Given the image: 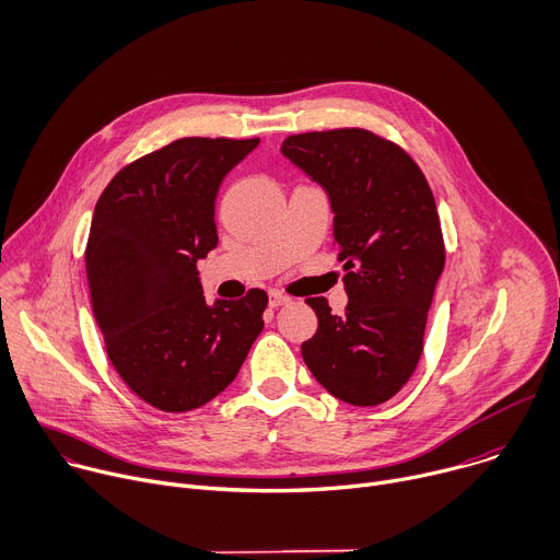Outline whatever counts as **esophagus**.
Instances as JSON below:
<instances>
[{
	"label": "esophagus",
	"mask_w": 560,
	"mask_h": 560,
	"mask_svg": "<svg viewBox=\"0 0 560 560\" xmlns=\"http://www.w3.org/2000/svg\"><path fill=\"white\" fill-rule=\"evenodd\" d=\"M289 302H291V298L284 295V293H280V291H271V293H269V306H271V308H278V306L289 304Z\"/></svg>",
	"instance_id": "1"
}]
</instances>
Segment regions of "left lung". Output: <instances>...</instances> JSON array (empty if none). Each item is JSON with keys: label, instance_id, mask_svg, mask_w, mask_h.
Wrapping results in <instances>:
<instances>
[{"label": "left lung", "instance_id": "8db88e82", "mask_svg": "<svg viewBox=\"0 0 560 560\" xmlns=\"http://www.w3.org/2000/svg\"><path fill=\"white\" fill-rule=\"evenodd\" d=\"M280 152L328 196L349 293L345 315L306 298L317 330L302 358L332 397L384 404L417 369L445 262L430 185L399 145L360 128L293 135Z\"/></svg>", "mask_w": 560, "mask_h": 560}]
</instances>
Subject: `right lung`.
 Returning <instances> with one entry per match:
<instances>
[{"label":"right lung","mask_w":560,"mask_h":560,"mask_svg":"<svg viewBox=\"0 0 560 560\" xmlns=\"http://www.w3.org/2000/svg\"><path fill=\"white\" fill-rule=\"evenodd\" d=\"M260 139H178L126 165L96 200L85 247L92 311L121 380L185 412L238 375L267 293L207 304L196 271L218 245L215 196Z\"/></svg>","instance_id":"obj_1"}]
</instances>
